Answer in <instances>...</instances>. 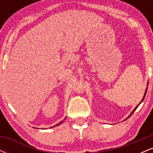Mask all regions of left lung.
<instances>
[{
  "label": "left lung",
  "mask_w": 153,
  "mask_h": 153,
  "mask_svg": "<svg viewBox=\"0 0 153 153\" xmlns=\"http://www.w3.org/2000/svg\"><path fill=\"white\" fill-rule=\"evenodd\" d=\"M147 86H148V81H147ZM147 88H146V90H145V94H144V96H143V99H142V101H140V103H139V104L137 105V106L136 107H135V108H134V110H133V111H131V113L130 114H129V117H127V119H129V117H131V114H133V113H134V111H135V110H136V109H137V107H138L139 106H140V103H142V102H143V101H144V99H145V95H146V94H147ZM126 119H125V120H126Z\"/></svg>",
  "instance_id": "left-lung-1"
}]
</instances>
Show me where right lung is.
<instances>
[{"mask_svg":"<svg viewBox=\"0 0 153 153\" xmlns=\"http://www.w3.org/2000/svg\"><path fill=\"white\" fill-rule=\"evenodd\" d=\"M65 119H66V117H65ZM65 119H64V120H65ZM64 120H63V121H64ZM63 121H61L60 122H59L58 124H56V125H54V127H57V126H58V125H59V124H62V123L63 122ZM54 127H50V128H53Z\"/></svg>","mask_w":153,"mask_h":153,"instance_id":"right-lung-1","label":"right lung"}]
</instances>
